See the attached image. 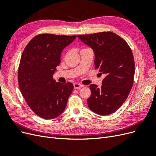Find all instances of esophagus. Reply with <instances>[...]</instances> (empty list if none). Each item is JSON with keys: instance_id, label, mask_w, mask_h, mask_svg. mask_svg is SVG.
Wrapping results in <instances>:
<instances>
[{"instance_id": "esophagus-1", "label": "esophagus", "mask_w": 156, "mask_h": 156, "mask_svg": "<svg viewBox=\"0 0 156 156\" xmlns=\"http://www.w3.org/2000/svg\"><path fill=\"white\" fill-rule=\"evenodd\" d=\"M73 87H74L75 89H79V88H81V87H83V85L81 84H80V83H75L73 84Z\"/></svg>"}]
</instances>
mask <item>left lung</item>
<instances>
[{
	"mask_svg": "<svg viewBox=\"0 0 156 156\" xmlns=\"http://www.w3.org/2000/svg\"><path fill=\"white\" fill-rule=\"evenodd\" d=\"M77 37L93 49L95 69L105 75L100 88L90 85L88 106L100 115H111L124 103L133 87L135 62L131 49L124 39L112 32Z\"/></svg>",
	"mask_w": 156,
	"mask_h": 156,
	"instance_id": "8db88e82",
	"label": "left lung"
}]
</instances>
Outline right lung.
Returning <instances> with one entry per match:
<instances>
[{"label":"right lung","instance_id":"obj_1","mask_svg":"<svg viewBox=\"0 0 156 156\" xmlns=\"http://www.w3.org/2000/svg\"><path fill=\"white\" fill-rule=\"evenodd\" d=\"M76 36L40 34L29 42L23 52L18 83L28 105L44 119H53L64 111L73 85L56 82L53 75L60 64L63 49Z\"/></svg>","mask_w":156,"mask_h":156}]
</instances>
